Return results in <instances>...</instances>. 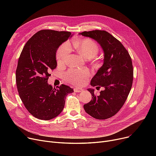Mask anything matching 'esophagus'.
Returning <instances> with one entry per match:
<instances>
[{"instance_id":"1","label":"esophagus","mask_w":156,"mask_h":156,"mask_svg":"<svg viewBox=\"0 0 156 156\" xmlns=\"http://www.w3.org/2000/svg\"><path fill=\"white\" fill-rule=\"evenodd\" d=\"M74 91H75V92H83V89H82L81 88H78V87H76V88H74Z\"/></svg>"}]
</instances>
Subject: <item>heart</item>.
<instances>
[{
	"label": "heart",
	"mask_w": 156,
	"mask_h": 156,
	"mask_svg": "<svg viewBox=\"0 0 156 156\" xmlns=\"http://www.w3.org/2000/svg\"><path fill=\"white\" fill-rule=\"evenodd\" d=\"M73 47L86 59H92L99 52V46L94 40L90 38L76 40L73 42ZM72 51V47L69 42L62 44L57 51V59L59 63H64L67 61ZM90 71L87 69L70 70L66 74L69 82L78 85L83 84L90 76Z\"/></svg>",
	"instance_id": "obj_1"
}]
</instances>
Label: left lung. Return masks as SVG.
Masks as SVG:
<instances>
[{
    "label": "left lung",
    "mask_w": 156,
    "mask_h": 156,
    "mask_svg": "<svg viewBox=\"0 0 156 156\" xmlns=\"http://www.w3.org/2000/svg\"><path fill=\"white\" fill-rule=\"evenodd\" d=\"M94 39L104 52V62L92 78V87H104L96 96L94 90L87 89L92 99L83 105L87 113L97 119L113 116L125 102L132 88L133 69L126 49L109 33L104 30L83 31L79 34Z\"/></svg>",
    "instance_id": "8db88e82"
}]
</instances>
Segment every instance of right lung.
<instances>
[{
	"label": "right lung",
	"instance_id": "right-lung-1",
	"mask_svg": "<svg viewBox=\"0 0 156 156\" xmlns=\"http://www.w3.org/2000/svg\"><path fill=\"white\" fill-rule=\"evenodd\" d=\"M69 31L43 30L26 43L20 56L16 80L21 99L28 112L42 120L52 119L62 112L66 97L73 89L62 84L53 88L49 74L57 66L56 52L71 37Z\"/></svg>",
	"mask_w": 156,
	"mask_h": 156
}]
</instances>
